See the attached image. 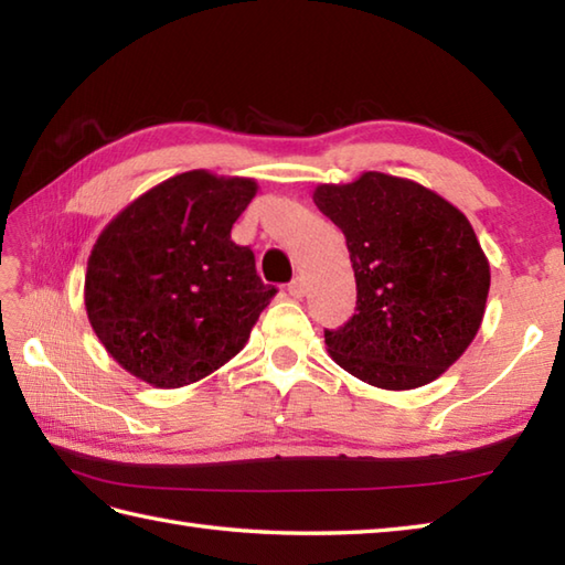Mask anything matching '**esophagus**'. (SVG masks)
<instances>
[{
    "instance_id": "esophagus-1",
    "label": "esophagus",
    "mask_w": 565,
    "mask_h": 565,
    "mask_svg": "<svg viewBox=\"0 0 565 565\" xmlns=\"http://www.w3.org/2000/svg\"><path fill=\"white\" fill-rule=\"evenodd\" d=\"M289 294L294 298H301L306 294V281L301 279V276H296V279L289 284Z\"/></svg>"
}]
</instances>
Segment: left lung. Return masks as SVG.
Segmentation results:
<instances>
[{
	"mask_svg": "<svg viewBox=\"0 0 565 565\" xmlns=\"http://www.w3.org/2000/svg\"><path fill=\"white\" fill-rule=\"evenodd\" d=\"M316 206L347 237L356 313L326 330L330 356L386 391L439 379L483 322L490 264L466 215L403 177L318 184Z\"/></svg>",
	"mask_w": 565,
	"mask_h": 565,
	"instance_id": "8db88e82",
	"label": "left lung"
}]
</instances>
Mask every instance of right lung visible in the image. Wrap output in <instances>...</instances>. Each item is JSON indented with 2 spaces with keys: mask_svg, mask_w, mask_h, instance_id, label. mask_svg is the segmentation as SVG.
<instances>
[{
  "mask_svg": "<svg viewBox=\"0 0 565 565\" xmlns=\"http://www.w3.org/2000/svg\"><path fill=\"white\" fill-rule=\"evenodd\" d=\"M257 194L247 177L191 170L116 215L94 245L84 308L128 374L154 388L189 386L243 350L276 289L231 239Z\"/></svg>",
  "mask_w": 565,
  "mask_h": 565,
  "instance_id": "obj_1",
  "label": "right lung"
}]
</instances>
